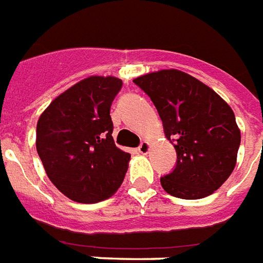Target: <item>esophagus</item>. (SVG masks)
<instances>
[{"mask_svg": "<svg viewBox=\"0 0 263 263\" xmlns=\"http://www.w3.org/2000/svg\"><path fill=\"white\" fill-rule=\"evenodd\" d=\"M149 150H150V143L149 142H142V143H140V146L139 147H138V152H139L140 154H147L149 153Z\"/></svg>", "mask_w": 263, "mask_h": 263, "instance_id": "obj_1", "label": "esophagus"}]
</instances>
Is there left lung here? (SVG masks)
<instances>
[{
    "instance_id": "1",
    "label": "left lung",
    "mask_w": 263,
    "mask_h": 263,
    "mask_svg": "<svg viewBox=\"0 0 263 263\" xmlns=\"http://www.w3.org/2000/svg\"><path fill=\"white\" fill-rule=\"evenodd\" d=\"M163 121L176 150V165L161 176L168 194L185 200L207 197L233 172L240 129L233 110L214 89L180 70H160L135 78Z\"/></svg>"
}]
</instances>
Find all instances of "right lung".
Listing matches in <instances>:
<instances>
[{"mask_svg":"<svg viewBox=\"0 0 263 263\" xmlns=\"http://www.w3.org/2000/svg\"><path fill=\"white\" fill-rule=\"evenodd\" d=\"M123 87L92 76L60 93L37 123V153L48 178L73 201L98 203L121 186L131 154L118 149L110 106Z\"/></svg>","mask_w":263,"mask_h":263,"instance_id":"right-lung-1","label":"right lung"}]
</instances>
